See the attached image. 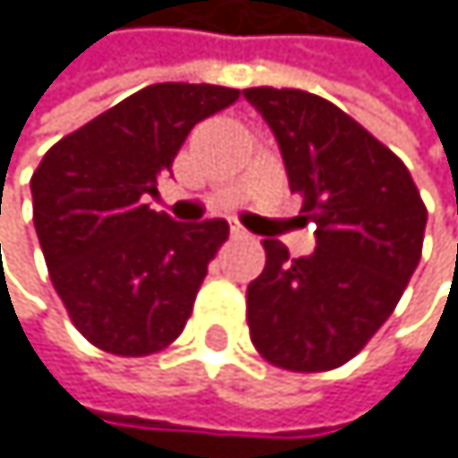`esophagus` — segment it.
Instances as JSON below:
<instances>
[{
    "label": "esophagus",
    "instance_id": "esophagus-1",
    "mask_svg": "<svg viewBox=\"0 0 458 458\" xmlns=\"http://www.w3.org/2000/svg\"><path fill=\"white\" fill-rule=\"evenodd\" d=\"M231 236H233V239H248V231H245V227L233 225V227H231Z\"/></svg>",
    "mask_w": 458,
    "mask_h": 458
}]
</instances>
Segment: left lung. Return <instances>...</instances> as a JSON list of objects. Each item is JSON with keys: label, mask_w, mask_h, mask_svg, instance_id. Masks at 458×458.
<instances>
[{"label": "left lung", "mask_w": 458, "mask_h": 458, "mask_svg": "<svg viewBox=\"0 0 458 458\" xmlns=\"http://www.w3.org/2000/svg\"><path fill=\"white\" fill-rule=\"evenodd\" d=\"M274 131L291 191L316 225V250L291 259L265 239L248 284V327L270 365L319 373L365 348L394 313L422 256L428 210L394 150L322 96L248 88Z\"/></svg>", "instance_id": "obj_1"}]
</instances>
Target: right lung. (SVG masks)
<instances>
[{"label":"right lung","instance_id":"obj_1","mask_svg":"<svg viewBox=\"0 0 458 458\" xmlns=\"http://www.w3.org/2000/svg\"><path fill=\"white\" fill-rule=\"evenodd\" d=\"M236 99L239 90L222 85L142 88L59 139L36 167L33 225L50 282L96 348L150 356L182 334L231 227L174 222L148 196L193 124Z\"/></svg>","mask_w":458,"mask_h":458}]
</instances>
